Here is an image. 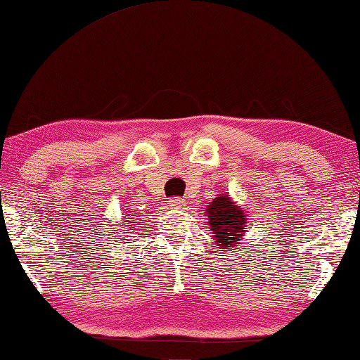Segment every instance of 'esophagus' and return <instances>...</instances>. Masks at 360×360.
I'll list each match as a JSON object with an SVG mask.
<instances>
[{"label":"esophagus","mask_w":360,"mask_h":360,"mask_svg":"<svg viewBox=\"0 0 360 360\" xmlns=\"http://www.w3.org/2000/svg\"><path fill=\"white\" fill-rule=\"evenodd\" d=\"M169 204L174 205V207H181V205H184V199L172 198V199H170V201H169Z\"/></svg>","instance_id":"esophagus-1"}]
</instances>
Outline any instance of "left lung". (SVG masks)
Segmentation results:
<instances>
[{
	"instance_id": "left-lung-1",
	"label": "left lung",
	"mask_w": 360,
	"mask_h": 360,
	"mask_svg": "<svg viewBox=\"0 0 360 360\" xmlns=\"http://www.w3.org/2000/svg\"><path fill=\"white\" fill-rule=\"evenodd\" d=\"M205 215H207V225L210 226L214 244L223 249V252H233L245 236L249 212L236 204L229 194L225 193L219 194L214 201L207 204Z\"/></svg>"
}]
</instances>
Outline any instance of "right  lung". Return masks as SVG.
<instances>
[{
	"mask_svg": "<svg viewBox=\"0 0 360 360\" xmlns=\"http://www.w3.org/2000/svg\"><path fill=\"white\" fill-rule=\"evenodd\" d=\"M124 215H127V214H124ZM134 225H137V221H135V219H132V220H129V221H127V225H126V231H127V229H129V228H131V226H134Z\"/></svg>",
	"mask_w": 360,
	"mask_h": 360,
	"instance_id": "1",
	"label": "right lung"
}]
</instances>
